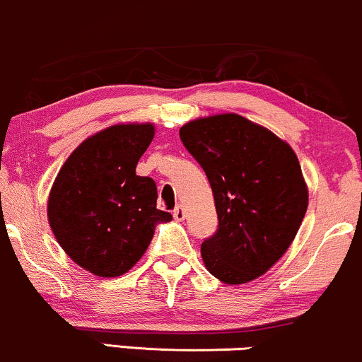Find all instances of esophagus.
Wrapping results in <instances>:
<instances>
[{
  "label": "esophagus",
  "instance_id": "obj_1",
  "mask_svg": "<svg viewBox=\"0 0 362 362\" xmlns=\"http://www.w3.org/2000/svg\"><path fill=\"white\" fill-rule=\"evenodd\" d=\"M184 217H185L184 207L177 206L175 209H173V219H175V221H184Z\"/></svg>",
  "mask_w": 362,
  "mask_h": 362
}]
</instances>
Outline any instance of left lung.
Here are the masks:
<instances>
[{
	"label": "left lung",
	"instance_id": "1",
	"mask_svg": "<svg viewBox=\"0 0 362 362\" xmlns=\"http://www.w3.org/2000/svg\"><path fill=\"white\" fill-rule=\"evenodd\" d=\"M180 139L204 168L219 219L200 246L211 275L241 285L267 273L297 236L308 189L288 143L226 112L189 121Z\"/></svg>",
	"mask_w": 362,
	"mask_h": 362
}]
</instances>
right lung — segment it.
Listing matches in <instances>:
<instances>
[{
  "label": "right lung",
  "mask_w": 362,
  "mask_h": 362,
  "mask_svg": "<svg viewBox=\"0 0 362 362\" xmlns=\"http://www.w3.org/2000/svg\"><path fill=\"white\" fill-rule=\"evenodd\" d=\"M155 134L151 123L115 124L81 143L60 168L49 195L50 228L79 267L115 278L145 255L158 223L156 185L136 175Z\"/></svg>",
  "instance_id": "1"
}]
</instances>
